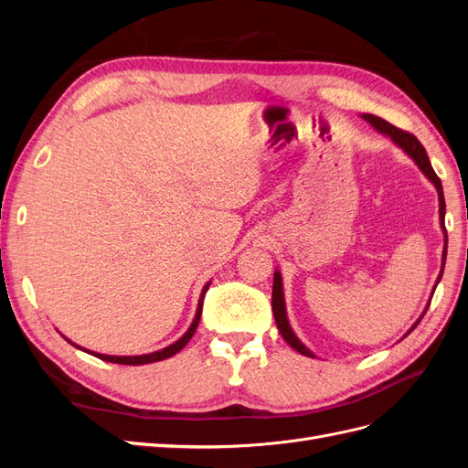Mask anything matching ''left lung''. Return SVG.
I'll list each match as a JSON object with an SVG mask.
<instances>
[{
  "label": "left lung",
  "instance_id": "obj_1",
  "mask_svg": "<svg viewBox=\"0 0 468 468\" xmlns=\"http://www.w3.org/2000/svg\"><path fill=\"white\" fill-rule=\"evenodd\" d=\"M367 122H369L373 129H377L380 134H385V136H388L392 143L399 146V148H402L410 158H412L414 162H416V165L421 169L423 172V176H426L433 186H435V189H437V195H439V220H441V229H443V232H445V248H443V265H441V273H439V277H437V282L441 281V275H443V267H445V260H447V230H445V199H443V186H441V179L437 177V174L433 172V167H431V164H430V158H428V154H426V148L421 146V143L420 140L414 136V134H410V133H406V131H400V129H396V126H392L390 122H387L385 119H380V117H377V115H369V112H365V115H361ZM437 287V285H435ZM433 292H435V289H433ZM431 303V301H430ZM271 304H273V316H275V322H277V328H279V332H281V335H282V339H285V342L292 347V349H296L299 353H303V356H306V357H314V353L310 351L299 337L294 335V332L291 330V324H289V318H287V310H285V294H282V279H281V273L279 271H275V275H273V294H271ZM430 306V304H428ZM428 310V308H426ZM426 314V313H423ZM423 314L418 318V322L412 325V330L416 328V325L420 324V320L423 318ZM410 330V332H412ZM408 332V334H410Z\"/></svg>",
  "mask_w": 468,
  "mask_h": 468
}]
</instances>
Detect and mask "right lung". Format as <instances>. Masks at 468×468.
Listing matches in <instances>:
<instances>
[{"mask_svg":"<svg viewBox=\"0 0 468 468\" xmlns=\"http://www.w3.org/2000/svg\"><path fill=\"white\" fill-rule=\"evenodd\" d=\"M208 285L210 282H207L205 285V289H203V292H201V299H199V306H197V314H195V318H193V324L189 325V330L183 334L176 344H172V346H167V347H164V349H160V351H154V353H148V356H131V357H126V356H103V353H93V351H88V353H91V356H95V357H99V359H103V361H107V363H119V365H146V363H155V361H164V359H167V357H174L176 353H179L183 347H186L187 344H189V339L193 337V334H195V330H197V325H199V320H201V310H203V299H205V292L208 291ZM69 342V339H68ZM72 344V342H69ZM72 346H76V344H72ZM78 347V346H76ZM81 349V347H80Z\"/></svg>","mask_w":468,"mask_h":468,"instance_id":"1","label":"right lung"}]
</instances>
